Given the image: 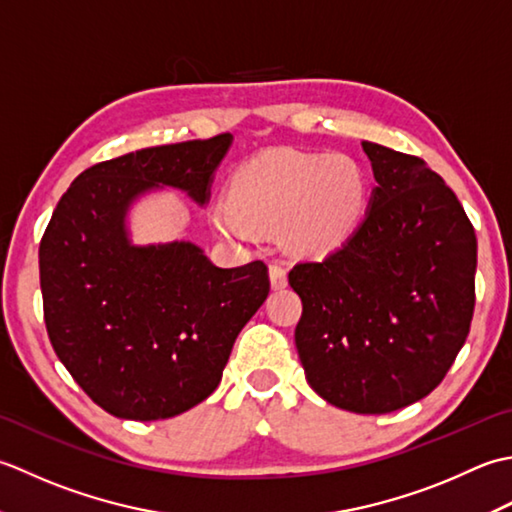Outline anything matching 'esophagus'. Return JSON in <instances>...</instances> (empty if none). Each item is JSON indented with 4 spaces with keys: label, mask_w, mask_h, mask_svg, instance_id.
I'll list each match as a JSON object with an SVG mask.
<instances>
[{
    "label": "esophagus",
    "mask_w": 512,
    "mask_h": 512,
    "mask_svg": "<svg viewBox=\"0 0 512 512\" xmlns=\"http://www.w3.org/2000/svg\"><path fill=\"white\" fill-rule=\"evenodd\" d=\"M269 283H271V289H285L287 287V271L280 265H269Z\"/></svg>",
    "instance_id": "obj_1"
}]
</instances>
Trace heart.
<instances>
[{"label":"heart","mask_w":512,"mask_h":512,"mask_svg":"<svg viewBox=\"0 0 512 512\" xmlns=\"http://www.w3.org/2000/svg\"><path fill=\"white\" fill-rule=\"evenodd\" d=\"M367 174L342 152H269L243 163L210 223L232 241L285 229L300 254L325 256L356 232L367 207Z\"/></svg>","instance_id":"1"}]
</instances>
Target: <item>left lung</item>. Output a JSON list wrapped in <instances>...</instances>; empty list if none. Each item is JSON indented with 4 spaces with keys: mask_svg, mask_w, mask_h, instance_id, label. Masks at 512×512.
<instances>
[{
    "mask_svg": "<svg viewBox=\"0 0 512 512\" xmlns=\"http://www.w3.org/2000/svg\"><path fill=\"white\" fill-rule=\"evenodd\" d=\"M375 185L360 227L298 263L296 349L309 387L338 409L382 415L429 395L471 329L477 238L451 187L417 156L362 141Z\"/></svg>",
    "mask_w": 512,
    "mask_h": 512,
    "instance_id": "obj_1",
    "label": "left lung"
}]
</instances>
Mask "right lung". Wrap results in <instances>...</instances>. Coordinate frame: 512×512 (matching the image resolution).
Here are the masks:
<instances>
[{
    "mask_svg": "<svg viewBox=\"0 0 512 512\" xmlns=\"http://www.w3.org/2000/svg\"><path fill=\"white\" fill-rule=\"evenodd\" d=\"M232 134L156 145L81 172L39 245L52 349L121 420H168L212 395L236 336L269 294L267 267L221 269L198 245H134L128 216L163 187L207 205Z\"/></svg>",
    "mask_w": 512,
    "mask_h": 512,
    "instance_id": "right-lung-1",
    "label": "right lung"
}]
</instances>
